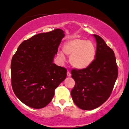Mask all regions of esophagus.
Segmentation results:
<instances>
[{"instance_id":"1","label":"esophagus","mask_w":129,"mask_h":129,"mask_svg":"<svg viewBox=\"0 0 129 129\" xmlns=\"http://www.w3.org/2000/svg\"><path fill=\"white\" fill-rule=\"evenodd\" d=\"M67 76L68 77H71V72L69 71H68L67 72Z\"/></svg>"}]
</instances>
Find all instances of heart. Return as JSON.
<instances>
[{
	"instance_id": "heart-1",
	"label": "heart",
	"mask_w": 129,
	"mask_h": 129,
	"mask_svg": "<svg viewBox=\"0 0 129 129\" xmlns=\"http://www.w3.org/2000/svg\"><path fill=\"white\" fill-rule=\"evenodd\" d=\"M63 51L70 56V63L74 68L83 69L88 68L94 60L96 48L90 41L80 38H74L66 41L63 46ZM59 56L64 60L63 53Z\"/></svg>"
}]
</instances>
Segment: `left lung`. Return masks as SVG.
Returning <instances> with one entry per match:
<instances>
[{
    "mask_svg": "<svg viewBox=\"0 0 129 129\" xmlns=\"http://www.w3.org/2000/svg\"><path fill=\"white\" fill-rule=\"evenodd\" d=\"M94 37L97 43L96 58L86 68L71 71L75 85L71 94L77 106L85 110L99 107L109 98L118 74L113 50L100 36Z\"/></svg>",
    "mask_w": 129,
    "mask_h": 129,
    "instance_id": "1",
    "label": "left lung"
}]
</instances>
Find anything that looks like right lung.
Listing matches in <instances>:
<instances>
[{
    "mask_svg": "<svg viewBox=\"0 0 129 129\" xmlns=\"http://www.w3.org/2000/svg\"><path fill=\"white\" fill-rule=\"evenodd\" d=\"M64 37L60 28L39 33L23 41L13 56L11 86L17 98L27 106L45 107L66 79L67 69L53 63Z\"/></svg>",
    "mask_w": 129,
    "mask_h": 129,
    "instance_id": "1",
    "label": "right lung"
}]
</instances>
